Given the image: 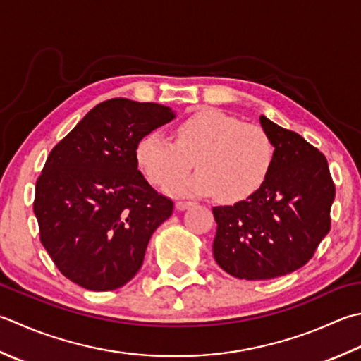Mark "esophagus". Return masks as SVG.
Instances as JSON below:
<instances>
[{"instance_id": "esophagus-1", "label": "esophagus", "mask_w": 361, "mask_h": 361, "mask_svg": "<svg viewBox=\"0 0 361 361\" xmlns=\"http://www.w3.org/2000/svg\"><path fill=\"white\" fill-rule=\"evenodd\" d=\"M175 207H176V209L183 211V209H188L189 207H192V202H188V200H178V202L175 203Z\"/></svg>"}]
</instances>
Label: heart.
I'll return each instance as SVG.
<instances>
[{
  "label": "heart",
  "mask_w": 361,
  "mask_h": 361,
  "mask_svg": "<svg viewBox=\"0 0 361 361\" xmlns=\"http://www.w3.org/2000/svg\"><path fill=\"white\" fill-rule=\"evenodd\" d=\"M136 159L159 188L189 172L195 159L200 169L175 183L173 192H217L221 200L236 203L263 188L272 171L275 147L263 126L217 109H203L176 125L175 140L161 131L147 133L136 147Z\"/></svg>",
  "instance_id": "1"
}]
</instances>
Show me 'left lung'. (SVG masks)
<instances>
[{
    "label": "left lung",
    "mask_w": 361,
    "mask_h": 361,
    "mask_svg": "<svg viewBox=\"0 0 361 361\" xmlns=\"http://www.w3.org/2000/svg\"><path fill=\"white\" fill-rule=\"evenodd\" d=\"M275 161L257 194L233 207H216L213 255L241 280H269L298 271L330 231L335 199L327 159L300 134L261 116Z\"/></svg>",
    "instance_id": "1"
}]
</instances>
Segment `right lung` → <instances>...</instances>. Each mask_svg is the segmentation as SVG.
<instances>
[{
	"label": "right lung",
	"mask_w": 361,
	"mask_h": 361,
	"mask_svg": "<svg viewBox=\"0 0 361 361\" xmlns=\"http://www.w3.org/2000/svg\"><path fill=\"white\" fill-rule=\"evenodd\" d=\"M173 117L167 106L111 98L49 152L35 183L34 214L40 243L63 277L111 291L137 274L173 202L137 171L136 147Z\"/></svg>",
	"instance_id": "right-lung-1"
}]
</instances>
